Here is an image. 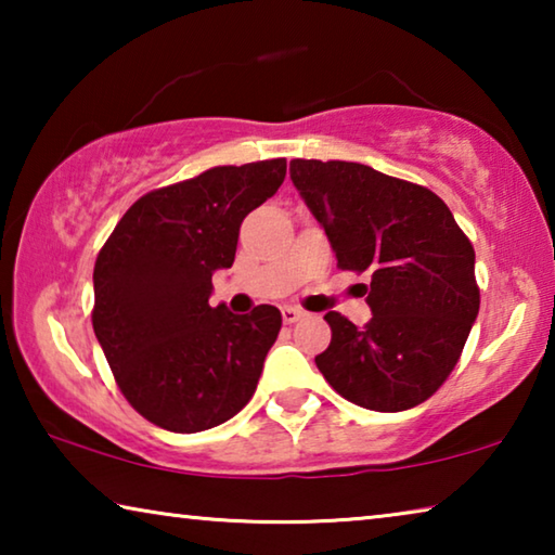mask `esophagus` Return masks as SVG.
<instances>
[{"label": "esophagus", "mask_w": 555, "mask_h": 555, "mask_svg": "<svg viewBox=\"0 0 555 555\" xmlns=\"http://www.w3.org/2000/svg\"><path fill=\"white\" fill-rule=\"evenodd\" d=\"M306 313L300 311V308H296V306H284L281 308V318H284V323L286 325H294L296 321H300V318H304Z\"/></svg>", "instance_id": "esophagus-1"}]
</instances>
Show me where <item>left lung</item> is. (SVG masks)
<instances>
[{
    "label": "left lung",
    "instance_id": "obj_1",
    "mask_svg": "<svg viewBox=\"0 0 555 555\" xmlns=\"http://www.w3.org/2000/svg\"><path fill=\"white\" fill-rule=\"evenodd\" d=\"M291 181L335 249L337 267L370 274L372 321L331 311V345L315 357L343 399L406 411L440 389L480 311L475 249L428 188L354 162L294 158Z\"/></svg>",
    "mask_w": 555,
    "mask_h": 555
}]
</instances>
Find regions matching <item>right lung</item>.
<instances>
[{"label": "right lung", "instance_id": "1", "mask_svg": "<svg viewBox=\"0 0 555 555\" xmlns=\"http://www.w3.org/2000/svg\"><path fill=\"white\" fill-rule=\"evenodd\" d=\"M286 158L215 166L146 193L102 244L92 327L131 409L173 434L240 413L281 331L274 306L234 315L208 304L240 224L279 191Z\"/></svg>", "mask_w": 555, "mask_h": 555}]
</instances>
